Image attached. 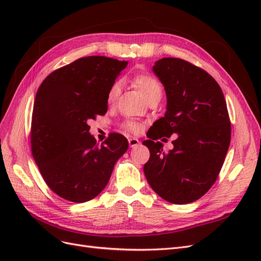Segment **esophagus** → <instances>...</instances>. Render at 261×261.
Wrapping results in <instances>:
<instances>
[{"mask_svg":"<svg viewBox=\"0 0 261 261\" xmlns=\"http://www.w3.org/2000/svg\"><path fill=\"white\" fill-rule=\"evenodd\" d=\"M128 144H129V147L130 148H135V147H137V146H139V144H140V141L137 139V138H129L128 139Z\"/></svg>","mask_w":261,"mask_h":261,"instance_id":"obj_1","label":"esophagus"}]
</instances>
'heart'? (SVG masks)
I'll use <instances>...</instances> for the list:
<instances>
[{
    "label": "heart",
    "mask_w": 261,
    "mask_h": 261,
    "mask_svg": "<svg viewBox=\"0 0 261 261\" xmlns=\"http://www.w3.org/2000/svg\"><path fill=\"white\" fill-rule=\"evenodd\" d=\"M133 84L135 85L136 88L143 94L144 98L148 101L153 97H161L162 96V86L156 78L150 74L141 73L136 74L133 77ZM121 93V83L115 82L110 87L108 92V101L110 103L116 101ZM122 127L125 132L136 134L141 129V125L135 121H125L122 124Z\"/></svg>",
    "instance_id": "obj_1"
}]
</instances>
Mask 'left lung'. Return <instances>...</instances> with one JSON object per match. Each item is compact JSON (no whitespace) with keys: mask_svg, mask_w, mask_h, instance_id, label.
<instances>
[{"mask_svg":"<svg viewBox=\"0 0 261 261\" xmlns=\"http://www.w3.org/2000/svg\"><path fill=\"white\" fill-rule=\"evenodd\" d=\"M152 70L164 86L168 103L143 143L150 151L144 173L164 200L193 202L215 184L230 146L226 102L215 78L187 61L163 58ZM174 133L175 148L165 154L156 140Z\"/></svg>","mask_w":261,"mask_h":261,"instance_id":"8db88e82","label":"left lung"}]
</instances>
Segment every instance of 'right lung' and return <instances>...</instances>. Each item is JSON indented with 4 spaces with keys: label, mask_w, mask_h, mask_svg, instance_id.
Returning <instances> with one entry per match:
<instances>
[{
    "label": "right lung",
    "mask_w": 261,
    "mask_h": 261,
    "mask_svg": "<svg viewBox=\"0 0 261 261\" xmlns=\"http://www.w3.org/2000/svg\"><path fill=\"white\" fill-rule=\"evenodd\" d=\"M128 62L81 58L55 69L39 87L31 117V152L52 191L86 202L103 191L114 164L128 148L111 133L99 145L88 122L108 111V92Z\"/></svg>",
    "instance_id": "right-lung-1"
}]
</instances>
